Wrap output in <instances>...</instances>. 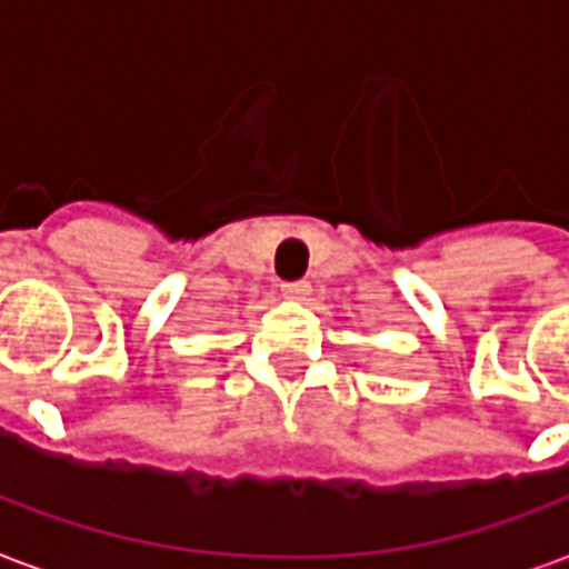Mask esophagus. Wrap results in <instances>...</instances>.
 <instances>
[{"mask_svg": "<svg viewBox=\"0 0 569 569\" xmlns=\"http://www.w3.org/2000/svg\"><path fill=\"white\" fill-rule=\"evenodd\" d=\"M280 289H283V296H289V298H308L310 296V283H308V280L283 283V286H280Z\"/></svg>", "mask_w": 569, "mask_h": 569, "instance_id": "esophagus-1", "label": "esophagus"}]
</instances>
